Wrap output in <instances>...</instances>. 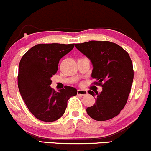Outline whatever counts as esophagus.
<instances>
[{
	"mask_svg": "<svg viewBox=\"0 0 151 151\" xmlns=\"http://www.w3.org/2000/svg\"><path fill=\"white\" fill-rule=\"evenodd\" d=\"M77 93H78V95L85 96V95H86L88 93H87V91H86V90H81V89H78V90L77 91Z\"/></svg>",
	"mask_w": 151,
	"mask_h": 151,
	"instance_id": "34e87169",
	"label": "esophagus"
}]
</instances>
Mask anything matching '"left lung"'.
<instances>
[{
	"label": "left lung",
	"mask_w": 151,
	"mask_h": 151,
	"mask_svg": "<svg viewBox=\"0 0 151 151\" xmlns=\"http://www.w3.org/2000/svg\"><path fill=\"white\" fill-rule=\"evenodd\" d=\"M76 47L93 65V83L102 86L101 93L88 91L96 101L86 109L87 114L97 121L112 119L124 107L130 93L134 78L130 57L119 45L108 41L86 42Z\"/></svg>",
	"instance_id": "left-lung-1"
}]
</instances>
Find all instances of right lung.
Segmentation results:
<instances>
[{
  "instance_id": "obj_1",
  "label": "right lung",
  "mask_w": 151,
  "mask_h": 151,
  "mask_svg": "<svg viewBox=\"0 0 151 151\" xmlns=\"http://www.w3.org/2000/svg\"><path fill=\"white\" fill-rule=\"evenodd\" d=\"M74 45L39 44L21 59L18 74L19 92L30 112L40 120H58L65 113L69 99L77 94L73 87L65 86L58 92L50 86L60 60L73 49Z\"/></svg>"
}]
</instances>
